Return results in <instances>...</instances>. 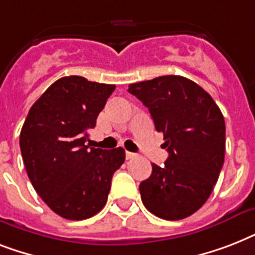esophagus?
I'll list each match as a JSON object with an SVG mask.
<instances>
[{"mask_svg": "<svg viewBox=\"0 0 255 255\" xmlns=\"http://www.w3.org/2000/svg\"><path fill=\"white\" fill-rule=\"evenodd\" d=\"M135 157V153H132V152H126V159L131 160Z\"/></svg>", "mask_w": 255, "mask_h": 255, "instance_id": "1", "label": "esophagus"}]
</instances>
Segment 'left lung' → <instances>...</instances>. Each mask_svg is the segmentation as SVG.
I'll return each mask as SVG.
<instances>
[{
	"instance_id": "obj_1",
	"label": "left lung",
	"mask_w": 255,
	"mask_h": 255,
	"mask_svg": "<svg viewBox=\"0 0 255 255\" xmlns=\"http://www.w3.org/2000/svg\"><path fill=\"white\" fill-rule=\"evenodd\" d=\"M128 92L149 110L169 153L165 167L152 164V174L140 182L141 201L168 221L189 217L209 198L224 165L221 110L204 88L178 75L132 83Z\"/></svg>"
}]
</instances>
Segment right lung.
<instances>
[{
	"label": "right lung",
	"mask_w": 255,
	"mask_h": 255,
	"mask_svg": "<svg viewBox=\"0 0 255 255\" xmlns=\"http://www.w3.org/2000/svg\"><path fill=\"white\" fill-rule=\"evenodd\" d=\"M114 85L63 77L31 106L19 135L26 172L50 209L66 220H86L103 209L112 176L126 160L123 148L86 144L88 129Z\"/></svg>",
	"instance_id": "1"
}]
</instances>
